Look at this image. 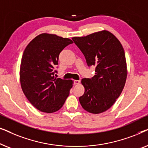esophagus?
<instances>
[{
	"instance_id": "obj_1",
	"label": "esophagus",
	"mask_w": 148,
	"mask_h": 148,
	"mask_svg": "<svg viewBox=\"0 0 148 148\" xmlns=\"http://www.w3.org/2000/svg\"><path fill=\"white\" fill-rule=\"evenodd\" d=\"M80 84V80H75L74 81V84L75 85H78Z\"/></svg>"
}]
</instances>
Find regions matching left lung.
<instances>
[{"label": "left lung", "mask_w": 148, "mask_h": 148, "mask_svg": "<svg viewBox=\"0 0 148 148\" xmlns=\"http://www.w3.org/2000/svg\"><path fill=\"white\" fill-rule=\"evenodd\" d=\"M72 40L84 54L88 65L96 66L92 78L82 79L85 92L79 98L80 104L92 114L105 112L120 96L126 82L127 62L122 44L107 30Z\"/></svg>", "instance_id": "8db88e82"}]
</instances>
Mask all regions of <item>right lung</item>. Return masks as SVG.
I'll return each instance as SVG.
<instances>
[{
	"instance_id": "obj_1",
	"label": "right lung",
	"mask_w": 148,
	"mask_h": 148,
	"mask_svg": "<svg viewBox=\"0 0 148 148\" xmlns=\"http://www.w3.org/2000/svg\"><path fill=\"white\" fill-rule=\"evenodd\" d=\"M73 43L55 34H41L24 50L20 65L21 89L29 102L41 112L52 113L63 106L73 81L54 77L60 52Z\"/></svg>"
}]
</instances>
